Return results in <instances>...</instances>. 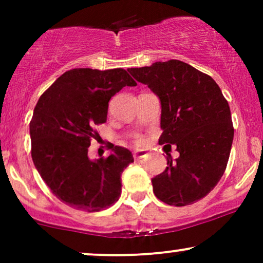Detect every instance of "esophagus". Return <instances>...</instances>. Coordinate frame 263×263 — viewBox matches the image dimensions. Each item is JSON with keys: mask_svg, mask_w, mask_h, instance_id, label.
Instances as JSON below:
<instances>
[{"mask_svg": "<svg viewBox=\"0 0 263 263\" xmlns=\"http://www.w3.org/2000/svg\"><path fill=\"white\" fill-rule=\"evenodd\" d=\"M132 155H134L135 161H138V159H142V158H146V157H148V153L144 152V151H135Z\"/></svg>", "mask_w": 263, "mask_h": 263, "instance_id": "1", "label": "esophagus"}]
</instances>
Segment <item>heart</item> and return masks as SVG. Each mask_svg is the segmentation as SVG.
<instances>
[{"label":"heart","instance_id":"b5f03b06","mask_svg":"<svg viewBox=\"0 0 263 263\" xmlns=\"http://www.w3.org/2000/svg\"><path fill=\"white\" fill-rule=\"evenodd\" d=\"M135 143L140 146V144L143 143V138H142L141 136H137V137H135Z\"/></svg>","mask_w":263,"mask_h":263}]
</instances>
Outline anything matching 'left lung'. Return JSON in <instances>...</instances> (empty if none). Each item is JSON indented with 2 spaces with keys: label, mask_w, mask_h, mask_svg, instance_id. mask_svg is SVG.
<instances>
[{
  "label": "left lung",
  "mask_w": 263,
  "mask_h": 263,
  "mask_svg": "<svg viewBox=\"0 0 263 263\" xmlns=\"http://www.w3.org/2000/svg\"><path fill=\"white\" fill-rule=\"evenodd\" d=\"M161 100L158 143L176 144L179 157L167 158L164 172L152 178L159 200L185 206L215 188L226 170L234 140L228 101L215 80L180 60L127 69Z\"/></svg>",
  "instance_id": "left-lung-1"
}]
</instances>
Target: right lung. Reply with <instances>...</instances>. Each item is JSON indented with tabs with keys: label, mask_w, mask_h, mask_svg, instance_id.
Wrapping results in <instances>:
<instances>
[{
	"label": "right lung",
	"mask_w": 263,
	"mask_h": 263,
	"mask_svg": "<svg viewBox=\"0 0 263 263\" xmlns=\"http://www.w3.org/2000/svg\"><path fill=\"white\" fill-rule=\"evenodd\" d=\"M137 83L125 69L78 68L43 92L29 123L32 159L60 201L87 213L111 206L121 195V174L134 162L127 148L112 146L106 158L87 157L96 125L106 122L108 101Z\"/></svg>",
	"instance_id": "add662e5"
}]
</instances>
